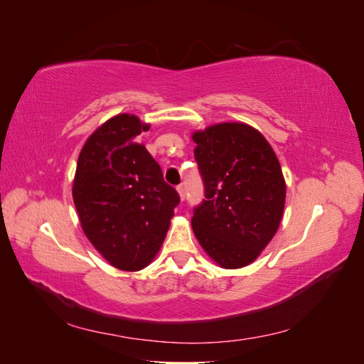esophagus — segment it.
<instances>
[{
	"label": "esophagus",
	"instance_id": "obj_1",
	"mask_svg": "<svg viewBox=\"0 0 364 364\" xmlns=\"http://www.w3.org/2000/svg\"><path fill=\"white\" fill-rule=\"evenodd\" d=\"M178 193L181 196V199L185 200V186L183 185H178Z\"/></svg>",
	"mask_w": 364,
	"mask_h": 364
}]
</instances>
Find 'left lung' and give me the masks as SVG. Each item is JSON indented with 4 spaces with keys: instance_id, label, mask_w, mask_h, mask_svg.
Returning <instances> with one entry per match:
<instances>
[{
    "instance_id": "obj_1",
    "label": "left lung",
    "mask_w": 364,
    "mask_h": 364,
    "mask_svg": "<svg viewBox=\"0 0 364 364\" xmlns=\"http://www.w3.org/2000/svg\"><path fill=\"white\" fill-rule=\"evenodd\" d=\"M193 139L205 188L193 211L194 234L222 267L247 266L281 223L285 182L279 161L259 132L243 123L215 124Z\"/></svg>"
}]
</instances>
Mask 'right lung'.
Returning a JSON list of instances; mask_svg holds the SVG:
<instances>
[{
    "instance_id": "right-lung-1",
    "label": "right lung",
    "mask_w": 364,
    "mask_h": 364,
    "mask_svg": "<svg viewBox=\"0 0 364 364\" xmlns=\"http://www.w3.org/2000/svg\"><path fill=\"white\" fill-rule=\"evenodd\" d=\"M149 130L121 114L98 127L77 162L73 197L94 247L121 270H139L156 255L181 197L139 141Z\"/></svg>"
}]
</instances>
